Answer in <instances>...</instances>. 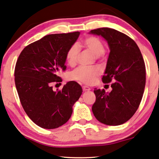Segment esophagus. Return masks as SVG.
Returning a JSON list of instances; mask_svg holds the SVG:
<instances>
[{
  "label": "esophagus",
  "instance_id": "obj_1",
  "mask_svg": "<svg viewBox=\"0 0 159 159\" xmlns=\"http://www.w3.org/2000/svg\"><path fill=\"white\" fill-rule=\"evenodd\" d=\"M90 90H91L90 87H89L87 86H83V91H90Z\"/></svg>",
  "mask_w": 159,
  "mask_h": 159
}]
</instances>
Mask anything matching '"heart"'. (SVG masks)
<instances>
[{
	"instance_id": "obj_1",
	"label": "heart",
	"mask_w": 159,
	"mask_h": 159,
	"mask_svg": "<svg viewBox=\"0 0 159 159\" xmlns=\"http://www.w3.org/2000/svg\"><path fill=\"white\" fill-rule=\"evenodd\" d=\"M82 45L91 51L99 59H104L106 57L104 44L99 38L94 36L86 37L81 42ZM80 53V48L76 44H72L66 54V62L69 66H73L76 63ZM102 73V68L99 66L92 67L80 66L70 73V78L72 80L85 84H92L97 77Z\"/></svg>"
}]
</instances>
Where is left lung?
<instances>
[{
    "mask_svg": "<svg viewBox=\"0 0 159 159\" xmlns=\"http://www.w3.org/2000/svg\"><path fill=\"white\" fill-rule=\"evenodd\" d=\"M90 33L101 35L110 49L102 81L112 90L94 89V117L107 125H120L133 117L139 107L146 85V66L137 44L128 36L110 28H99Z\"/></svg>",
    "mask_w": 159,
    "mask_h": 159,
    "instance_id": "left-lung-1",
    "label": "left lung"
}]
</instances>
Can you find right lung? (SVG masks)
<instances>
[{
  "instance_id": "1",
  "label": "right lung",
  "mask_w": 159,
  "mask_h": 159,
  "mask_svg": "<svg viewBox=\"0 0 159 159\" xmlns=\"http://www.w3.org/2000/svg\"><path fill=\"white\" fill-rule=\"evenodd\" d=\"M79 34L75 32L44 36L24 48L16 63L15 84L20 102L28 117L42 128L55 129L68 122L73 105L83 92L75 81L56 91L52 86L62 81L58 73L66 70V52Z\"/></svg>"
}]
</instances>
